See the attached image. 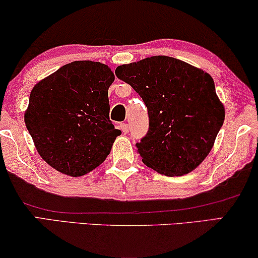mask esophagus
I'll return each mask as SVG.
<instances>
[{
  "label": "esophagus",
  "instance_id": "esophagus-1",
  "mask_svg": "<svg viewBox=\"0 0 258 258\" xmlns=\"http://www.w3.org/2000/svg\"><path fill=\"white\" fill-rule=\"evenodd\" d=\"M119 129L122 130L123 134H128L129 133V125L126 124V123H121V124H119Z\"/></svg>",
  "mask_w": 258,
  "mask_h": 258
}]
</instances>
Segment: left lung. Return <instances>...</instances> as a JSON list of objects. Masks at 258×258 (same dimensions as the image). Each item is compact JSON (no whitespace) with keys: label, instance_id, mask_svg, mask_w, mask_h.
Returning a JSON list of instances; mask_svg holds the SVG:
<instances>
[{"label":"left lung","instance_id":"8db88e82","mask_svg":"<svg viewBox=\"0 0 258 258\" xmlns=\"http://www.w3.org/2000/svg\"><path fill=\"white\" fill-rule=\"evenodd\" d=\"M115 74L147 105L149 130L136 143L143 163L167 176L185 175L199 167L225 114L209 74L169 56L119 66Z\"/></svg>","mask_w":258,"mask_h":258}]
</instances>
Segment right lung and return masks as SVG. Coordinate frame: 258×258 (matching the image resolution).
<instances>
[{
  "label": "right lung",
  "instance_id": "right-lung-1",
  "mask_svg": "<svg viewBox=\"0 0 258 258\" xmlns=\"http://www.w3.org/2000/svg\"><path fill=\"white\" fill-rule=\"evenodd\" d=\"M114 80L108 66L75 61L33 88L24 122L50 167L77 177L103 163L121 135L109 118Z\"/></svg>",
  "mask_w": 258,
  "mask_h": 258
}]
</instances>
